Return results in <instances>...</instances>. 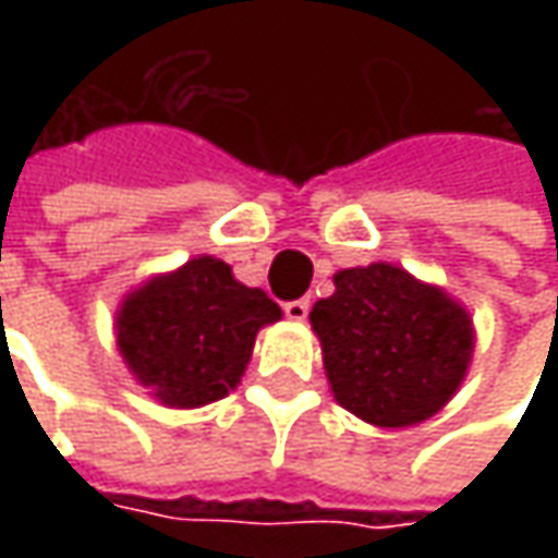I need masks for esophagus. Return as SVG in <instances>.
Returning a JSON list of instances; mask_svg holds the SVG:
<instances>
[{
  "label": "esophagus",
  "instance_id": "obj_1",
  "mask_svg": "<svg viewBox=\"0 0 558 558\" xmlns=\"http://www.w3.org/2000/svg\"><path fill=\"white\" fill-rule=\"evenodd\" d=\"M307 313H311V301H307V298H298V301H289V304H286V316H289L291 323H304Z\"/></svg>",
  "mask_w": 558,
  "mask_h": 558
}]
</instances>
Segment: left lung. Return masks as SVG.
<instances>
[{
	"mask_svg": "<svg viewBox=\"0 0 558 558\" xmlns=\"http://www.w3.org/2000/svg\"><path fill=\"white\" fill-rule=\"evenodd\" d=\"M311 326L332 397L375 428L440 413L469 375L475 323L453 294L397 264L338 269Z\"/></svg>",
	"mask_w": 558,
	"mask_h": 558,
	"instance_id": "obj_1",
	"label": "left lung"
}]
</instances>
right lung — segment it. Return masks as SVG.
<instances>
[{
  "instance_id": "right-lung-1",
  "label": "right lung",
  "mask_w": 558,
  "mask_h": 558,
  "mask_svg": "<svg viewBox=\"0 0 558 558\" xmlns=\"http://www.w3.org/2000/svg\"><path fill=\"white\" fill-rule=\"evenodd\" d=\"M282 319L267 291L242 286L232 267L198 254L123 294L114 313L130 375L170 410L220 400L242 381L254 338Z\"/></svg>"
}]
</instances>
